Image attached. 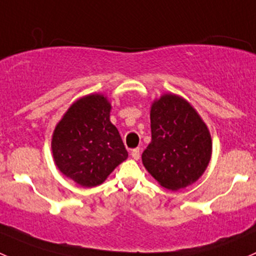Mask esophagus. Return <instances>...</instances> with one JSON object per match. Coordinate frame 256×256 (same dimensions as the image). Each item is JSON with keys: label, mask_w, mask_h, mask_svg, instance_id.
<instances>
[{"label": "esophagus", "mask_w": 256, "mask_h": 256, "mask_svg": "<svg viewBox=\"0 0 256 256\" xmlns=\"http://www.w3.org/2000/svg\"><path fill=\"white\" fill-rule=\"evenodd\" d=\"M131 156H132L134 160L140 158V148H134L132 151H131Z\"/></svg>", "instance_id": "1"}]
</instances>
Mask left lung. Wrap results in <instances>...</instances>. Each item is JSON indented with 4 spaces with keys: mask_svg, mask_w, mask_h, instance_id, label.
Wrapping results in <instances>:
<instances>
[{
    "mask_svg": "<svg viewBox=\"0 0 256 256\" xmlns=\"http://www.w3.org/2000/svg\"><path fill=\"white\" fill-rule=\"evenodd\" d=\"M150 118L152 140L142 154L144 168L167 190L194 183L210 161L207 125L187 100L174 94L154 102Z\"/></svg>",
    "mask_w": 256,
    "mask_h": 256,
    "instance_id": "1",
    "label": "left lung"
}]
</instances>
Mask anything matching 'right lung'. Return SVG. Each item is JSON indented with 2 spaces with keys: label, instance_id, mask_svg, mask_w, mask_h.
I'll return each instance as SVG.
<instances>
[{
  "label": "right lung",
  "instance_id": "obj_1",
  "mask_svg": "<svg viewBox=\"0 0 256 256\" xmlns=\"http://www.w3.org/2000/svg\"><path fill=\"white\" fill-rule=\"evenodd\" d=\"M112 104L102 94L80 98L56 124L52 151L59 171L82 187H95L128 158Z\"/></svg>",
  "mask_w": 256,
  "mask_h": 256
}]
</instances>
